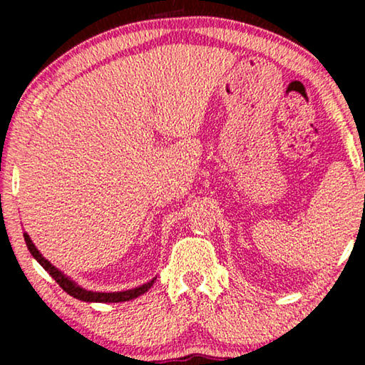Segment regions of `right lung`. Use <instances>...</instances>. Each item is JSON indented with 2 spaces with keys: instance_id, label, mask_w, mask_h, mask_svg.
<instances>
[{
  "instance_id": "right-lung-1",
  "label": "right lung",
  "mask_w": 365,
  "mask_h": 365,
  "mask_svg": "<svg viewBox=\"0 0 365 365\" xmlns=\"http://www.w3.org/2000/svg\"><path fill=\"white\" fill-rule=\"evenodd\" d=\"M23 236H24V241H26V246L29 249V252H31V256L36 259L39 264H41V266L44 267V271L49 272V276H51L54 281L59 284V287H61L63 291H66L69 296L76 297V299H79V301H84V302H126V301H131V299L139 297L144 292H148L154 284V281H156V277H154L149 282L143 284V286L134 287V289H128V291H119V292L88 291V289H83L81 286H78V284L74 282L71 277H68L66 274L59 271L58 267H54L53 264L48 261V259H44L41 256V252H39L36 246L33 244L31 237L28 236V232H24Z\"/></svg>"
}]
</instances>
